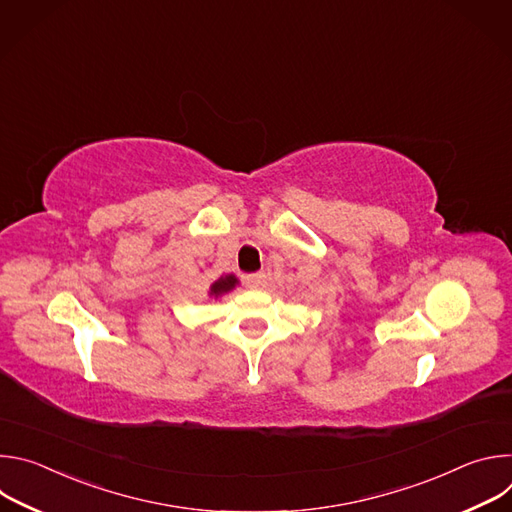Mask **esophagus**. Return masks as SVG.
<instances>
[{"label": "esophagus", "instance_id": "1", "mask_svg": "<svg viewBox=\"0 0 512 512\" xmlns=\"http://www.w3.org/2000/svg\"><path fill=\"white\" fill-rule=\"evenodd\" d=\"M265 283H267V275H265L263 271L245 275V285H247V287H251V289H259V287H263Z\"/></svg>", "mask_w": 512, "mask_h": 512}]
</instances>
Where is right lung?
<instances>
[{
  "label": "right lung",
  "instance_id": "add662e5",
  "mask_svg": "<svg viewBox=\"0 0 512 512\" xmlns=\"http://www.w3.org/2000/svg\"><path fill=\"white\" fill-rule=\"evenodd\" d=\"M237 283H239V279H237L233 273L221 275V277H218V279L210 285V289H208V296H210V298H221V296L229 294L231 289H235V285H237Z\"/></svg>",
  "mask_w": 512,
  "mask_h": 512
}]
</instances>
